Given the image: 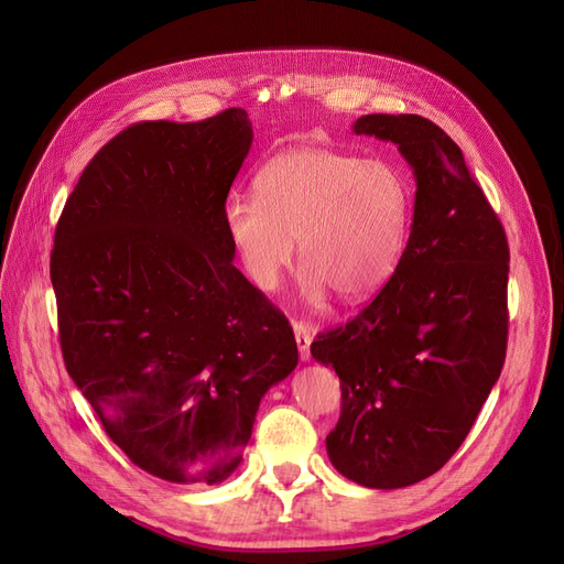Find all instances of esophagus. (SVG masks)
Instances as JSON below:
<instances>
[{
	"mask_svg": "<svg viewBox=\"0 0 564 564\" xmlns=\"http://www.w3.org/2000/svg\"><path fill=\"white\" fill-rule=\"evenodd\" d=\"M294 336H296V346H299V355L303 362L311 360V344H313V329L305 327L301 322H294Z\"/></svg>",
	"mask_w": 564,
	"mask_h": 564,
	"instance_id": "obj_1",
	"label": "esophagus"
}]
</instances>
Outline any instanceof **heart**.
Wrapping results in <instances>:
<instances>
[{
  "instance_id": "1",
  "label": "heart",
  "mask_w": 564,
  "mask_h": 564,
  "mask_svg": "<svg viewBox=\"0 0 564 564\" xmlns=\"http://www.w3.org/2000/svg\"><path fill=\"white\" fill-rule=\"evenodd\" d=\"M253 195H230L224 230L247 278L278 289L299 237L301 296L322 308L329 292L362 301L395 272L412 228L404 169L332 148H294L268 160Z\"/></svg>"
}]
</instances>
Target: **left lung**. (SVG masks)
Instances as JSON below:
<instances>
[{
    "label": "left lung",
    "instance_id": "8db88e82",
    "mask_svg": "<svg viewBox=\"0 0 564 564\" xmlns=\"http://www.w3.org/2000/svg\"><path fill=\"white\" fill-rule=\"evenodd\" d=\"M352 131L395 143L412 166V232L379 296L311 352L340 379L332 466L400 489L447 464L501 377L508 242L464 152L431 119L362 115Z\"/></svg>",
    "mask_w": 564,
    "mask_h": 564
}]
</instances>
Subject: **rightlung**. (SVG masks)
I'll return each mask as SVG.
<instances>
[{"instance_id":"obj_1","label":"right lung","mask_w":564,"mask_h":564,"mask_svg":"<svg viewBox=\"0 0 564 564\" xmlns=\"http://www.w3.org/2000/svg\"><path fill=\"white\" fill-rule=\"evenodd\" d=\"M251 141L242 108L133 124L96 152L56 226L65 369L115 445L166 482L232 475L263 395L299 365L220 216Z\"/></svg>"}]
</instances>
